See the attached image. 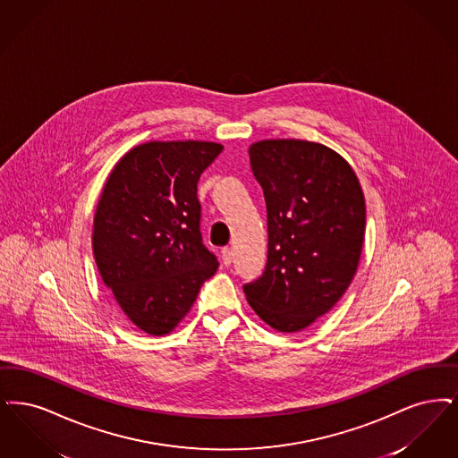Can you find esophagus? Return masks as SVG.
Masks as SVG:
<instances>
[{
	"label": "esophagus",
	"instance_id": "esophagus-1",
	"mask_svg": "<svg viewBox=\"0 0 458 458\" xmlns=\"http://www.w3.org/2000/svg\"><path fill=\"white\" fill-rule=\"evenodd\" d=\"M233 257H234L233 248H229V246L222 248V261H224L225 265H231V263H233Z\"/></svg>",
	"mask_w": 458,
	"mask_h": 458
}]
</instances>
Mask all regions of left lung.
Listing matches in <instances>:
<instances>
[{
  "instance_id": "left-lung-1",
  "label": "left lung",
  "mask_w": 458,
  "mask_h": 458,
  "mask_svg": "<svg viewBox=\"0 0 458 458\" xmlns=\"http://www.w3.org/2000/svg\"><path fill=\"white\" fill-rule=\"evenodd\" d=\"M250 164L267 203L268 255L242 291L267 325L299 332L337 304L358 270L364 195L351 165L321 143L257 141Z\"/></svg>"
}]
</instances>
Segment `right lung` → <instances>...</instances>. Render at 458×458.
Listing matches in <instances>:
<instances>
[{"label":"right lung","mask_w":458,"mask_h":458,"mask_svg":"<svg viewBox=\"0 0 458 458\" xmlns=\"http://www.w3.org/2000/svg\"><path fill=\"white\" fill-rule=\"evenodd\" d=\"M214 141H148L106 181L92 248L124 315L150 335L169 334L219 267L199 233L201 173L222 152Z\"/></svg>","instance_id":"obj_1"}]
</instances>
